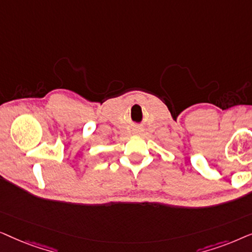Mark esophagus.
Wrapping results in <instances>:
<instances>
[{"label":"esophagus","mask_w":252,"mask_h":252,"mask_svg":"<svg viewBox=\"0 0 252 252\" xmlns=\"http://www.w3.org/2000/svg\"><path fill=\"white\" fill-rule=\"evenodd\" d=\"M134 132H135V134H141V133H142V130H141V129H135V130H134Z\"/></svg>","instance_id":"esophagus-1"}]
</instances>
